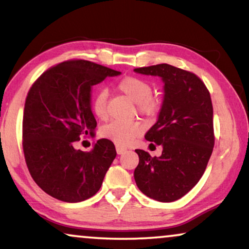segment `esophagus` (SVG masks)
<instances>
[{
    "label": "esophagus",
    "instance_id": "34e87169",
    "mask_svg": "<svg viewBox=\"0 0 249 249\" xmlns=\"http://www.w3.org/2000/svg\"><path fill=\"white\" fill-rule=\"evenodd\" d=\"M115 149H117V153H118L119 155L124 154V153L127 152V148L122 147V146H120V145H117V146H115Z\"/></svg>",
    "mask_w": 249,
    "mask_h": 249
}]
</instances>
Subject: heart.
Wrapping results in <instances>:
<instances>
[{"label":"heart","instance_id":"1","mask_svg":"<svg viewBox=\"0 0 249 249\" xmlns=\"http://www.w3.org/2000/svg\"><path fill=\"white\" fill-rule=\"evenodd\" d=\"M118 89L129 100L137 104L142 114L154 117L160 110V102L152 96L153 86L148 80L139 77L128 76L122 78L117 85ZM91 110L98 119L104 120L107 115V93L100 90L94 95L91 101ZM142 132V127L138 122L113 121L101 129L102 137L110 139L120 146L130 145Z\"/></svg>","mask_w":249,"mask_h":249}]
</instances>
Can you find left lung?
Wrapping results in <instances>:
<instances>
[{"label": "left lung", "instance_id": "8db88e82", "mask_svg": "<svg viewBox=\"0 0 249 249\" xmlns=\"http://www.w3.org/2000/svg\"><path fill=\"white\" fill-rule=\"evenodd\" d=\"M134 71L160 77L164 84L158 121L145 135L148 142L162 146V154L152 158L136 149V185L149 198L175 202L199 181L212 154V101L203 81L186 70L163 63Z\"/></svg>", "mask_w": 249, "mask_h": 249}]
</instances>
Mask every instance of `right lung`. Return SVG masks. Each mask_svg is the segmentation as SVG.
Returning <instances> with one entry per match:
<instances>
[{
  "label": "right lung",
  "mask_w": 249,
  "mask_h": 249,
  "mask_svg": "<svg viewBox=\"0 0 249 249\" xmlns=\"http://www.w3.org/2000/svg\"><path fill=\"white\" fill-rule=\"evenodd\" d=\"M119 74L89 61H68L45 71L30 88L23 111V153L33 179L54 198L83 202L100 190L117 156L114 144L98 139L89 152L74 145L80 136H95L91 88Z\"/></svg>",
  "instance_id": "1"
}]
</instances>
